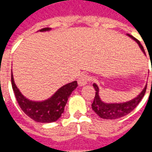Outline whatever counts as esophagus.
I'll list each match as a JSON object with an SVG mask.
<instances>
[{"instance_id": "1", "label": "esophagus", "mask_w": 152, "mask_h": 152, "mask_svg": "<svg viewBox=\"0 0 152 152\" xmlns=\"http://www.w3.org/2000/svg\"><path fill=\"white\" fill-rule=\"evenodd\" d=\"M89 80H91V78H90V76L89 75H87V74H81L79 78H78V85L80 86H86Z\"/></svg>"}]
</instances>
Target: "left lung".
Segmentation results:
<instances>
[{
  "instance_id": "1",
  "label": "left lung",
  "mask_w": 152,
  "mask_h": 152,
  "mask_svg": "<svg viewBox=\"0 0 152 152\" xmlns=\"http://www.w3.org/2000/svg\"><path fill=\"white\" fill-rule=\"evenodd\" d=\"M127 36H129L133 40H135L138 44L141 50H142V52L145 53L143 47L141 45L140 41L137 40L136 38H134L131 35L127 34ZM93 86H94L96 92L94 102L92 103V109L94 111L96 114L99 115V117L102 118V119H106V120H115V119L123 117V116L126 115L129 113H130L138 105V103L140 102L142 99L143 98L144 94L146 93V89H147V86H146L145 88L142 89V91L136 98H134V99H132L130 101H128V102H121V103H106V102H102V100L100 99V97H99V89L98 86L96 84H94Z\"/></svg>"
}]
</instances>
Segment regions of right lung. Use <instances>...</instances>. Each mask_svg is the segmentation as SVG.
<instances>
[{
  "label": "right lung",
  "instance_id": "add662e5",
  "mask_svg": "<svg viewBox=\"0 0 152 152\" xmlns=\"http://www.w3.org/2000/svg\"><path fill=\"white\" fill-rule=\"evenodd\" d=\"M50 28H42L40 31H50ZM11 83L15 98L20 108L33 121L40 123H50L59 119L64 112L68 98L78 86L76 81H72L61 87L49 99L42 102H35L26 99L22 94L15 84L12 72Z\"/></svg>",
  "mask_w": 152,
  "mask_h": 152
}]
</instances>
